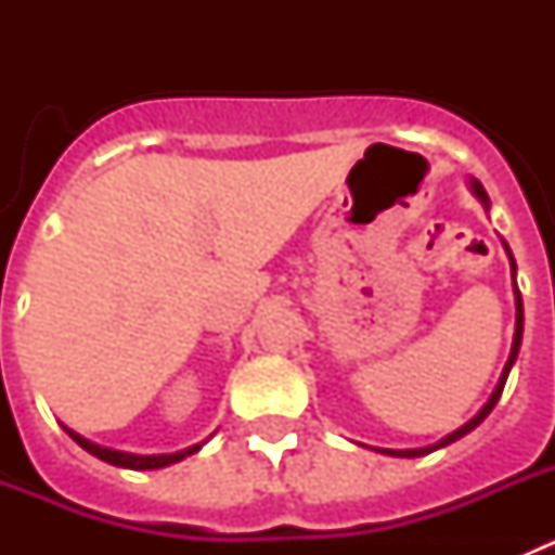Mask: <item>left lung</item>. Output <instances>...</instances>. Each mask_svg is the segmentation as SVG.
Instances as JSON below:
<instances>
[{"label": "left lung", "instance_id": "obj_1", "mask_svg": "<svg viewBox=\"0 0 555 555\" xmlns=\"http://www.w3.org/2000/svg\"><path fill=\"white\" fill-rule=\"evenodd\" d=\"M473 191H475V197H480V203L483 205H489V197H487V191H483V185L478 183V180H473ZM508 249V247H506ZM508 258H512V249H508ZM514 258H512V272H514ZM514 288H517V283H514ZM517 294V331H514V345H512V356H508V364H506V370H503V375H500V380H498V389H494V395L489 397V403L483 405V409L478 411V414L473 416V420H469L467 425H461L459 430H453V434L450 436H444L442 442L439 444H434V448H423V450H386V453H391V455H403V459H416V455H425V453H430V450H439V448H444V444H450V442H455V439H461V436H467L469 430H475L478 428L480 423H483V420H487L489 416V411L494 409V403H498L500 400V395H503V386H506V377H508V370H512V364H514V358H517V352H519V341H522V297H519V292H514Z\"/></svg>", "mask_w": 555, "mask_h": 555}]
</instances>
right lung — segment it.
Instances as JSON below:
<instances>
[{"mask_svg":"<svg viewBox=\"0 0 555 555\" xmlns=\"http://www.w3.org/2000/svg\"><path fill=\"white\" fill-rule=\"evenodd\" d=\"M68 436H72L82 450L96 455V459L107 461V464H116V467H127V469H158V467H166V464H175V461L185 459V455L197 453L199 450V444H194V448L180 450V453H171V455H127V453H119V450H105L100 448V444H91L88 439L77 436L75 430H68Z\"/></svg>","mask_w":555,"mask_h":555,"instance_id":"obj_1","label":"right lung"}]
</instances>
